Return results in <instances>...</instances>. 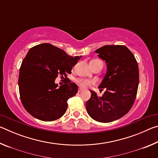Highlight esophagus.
Returning a JSON list of instances; mask_svg holds the SVG:
<instances>
[{"mask_svg":"<svg viewBox=\"0 0 158 158\" xmlns=\"http://www.w3.org/2000/svg\"><path fill=\"white\" fill-rule=\"evenodd\" d=\"M84 90V89H82V88H79V90H78V91H79V92H81V91H82V90Z\"/></svg>","mask_w":158,"mask_h":158,"instance_id":"1","label":"esophagus"}]
</instances>
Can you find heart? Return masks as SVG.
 <instances>
[{
	"label": "heart",
	"mask_w": 158,
	"mask_h": 158,
	"mask_svg": "<svg viewBox=\"0 0 158 158\" xmlns=\"http://www.w3.org/2000/svg\"><path fill=\"white\" fill-rule=\"evenodd\" d=\"M94 60H93L91 61H94ZM77 81H78V84L81 85V86L84 88L89 87V85H91L93 83V81H89V80H85V79H79Z\"/></svg>",
	"instance_id": "obj_1"
}]
</instances>
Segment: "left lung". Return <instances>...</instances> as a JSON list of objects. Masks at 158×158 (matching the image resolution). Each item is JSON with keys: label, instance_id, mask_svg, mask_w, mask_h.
I'll return each instance as SVG.
<instances>
[{"label": "left lung", "instance_id": "left-lung-1", "mask_svg": "<svg viewBox=\"0 0 158 158\" xmlns=\"http://www.w3.org/2000/svg\"><path fill=\"white\" fill-rule=\"evenodd\" d=\"M95 53L106 65V74L98 86L105 91L98 97L94 90H90L91 96L85 108L95 121L109 123L123 116L133 105L139 85L138 64L123 45H105Z\"/></svg>", "mask_w": 158, "mask_h": 158}]
</instances>
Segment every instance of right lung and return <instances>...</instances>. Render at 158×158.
Returning <instances> with one entry per match:
<instances>
[{
	"instance_id": "1",
	"label": "right lung",
	"mask_w": 158,
	"mask_h": 158,
	"mask_svg": "<svg viewBox=\"0 0 158 158\" xmlns=\"http://www.w3.org/2000/svg\"><path fill=\"white\" fill-rule=\"evenodd\" d=\"M80 58L49 43L30 49L21 63L18 82L21 102L29 114L41 121H52L65 113L67 100L76 95L78 86L69 80L58 86L55 79L71 73Z\"/></svg>"
}]
</instances>
